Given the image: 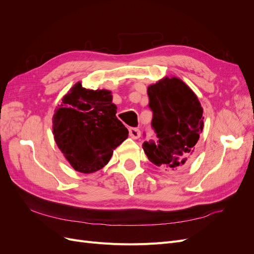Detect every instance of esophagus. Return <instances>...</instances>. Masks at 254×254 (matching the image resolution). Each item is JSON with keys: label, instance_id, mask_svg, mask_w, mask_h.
I'll list each match as a JSON object with an SVG mask.
<instances>
[{"label": "esophagus", "instance_id": "1", "mask_svg": "<svg viewBox=\"0 0 254 254\" xmlns=\"http://www.w3.org/2000/svg\"><path fill=\"white\" fill-rule=\"evenodd\" d=\"M129 134H130V136L132 137V139H139L140 135H141V131H140L139 128L132 127V128H129Z\"/></svg>", "mask_w": 254, "mask_h": 254}]
</instances>
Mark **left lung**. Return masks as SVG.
<instances>
[{
    "instance_id": "8db88e82",
    "label": "left lung",
    "mask_w": 254,
    "mask_h": 254,
    "mask_svg": "<svg viewBox=\"0 0 254 254\" xmlns=\"http://www.w3.org/2000/svg\"><path fill=\"white\" fill-rule=\"evenodd\" d=\"M151 127L158 141L144 142L151 163L165 170L187 166L203 129L202 107L198 97L181 79L165 77L147 89Z\"/></svg>"
}]
</instances>
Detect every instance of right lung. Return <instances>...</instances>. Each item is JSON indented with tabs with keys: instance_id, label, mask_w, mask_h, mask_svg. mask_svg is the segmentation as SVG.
Returning <instances> with one entry per match:
<instances>
[{
	"instance_id": "right-lung-1",
	"label": "right lung",
	"mask_w": 254,
	"mask_h": 254,
	"mask_svg": "<svg viewBox=\"0 0 254 254\" xmlns=\"http://www.w3.org/2000/svg\"><path fill=\"white\" fill-rule=\"evenodd\" d=\"M117 109L110 91L89 90L81 82L64 96L53 117V134L75 171L101 170L127 139L128 129L115 117Z\"/></svg>"
}]
</instances>
